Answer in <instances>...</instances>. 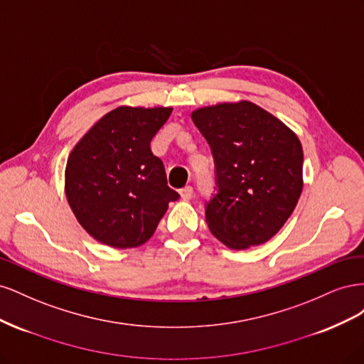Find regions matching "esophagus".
<instances>
[{
    "label": "esophagus",
    "instance_id": "1",
    "mask_svg": "<svg viewBox=\"0 0 364 364\" xmlns=\"http://www.w3.org/2000/svg\"><path fill=\"white\" fill-rule=\"evenodd\" d=\"M179 194L182 197V200H190L193 199V188L191 186H185V188L179 190Z\"/></svg>",
    "mask_w": 364,
    "mask_h": 364
}]
</instances>
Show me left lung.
<instances>
[{
    "label": "left lung",
    "instance_id": "1",
    "mask_svg": "<svg viewBox=\"0 0 364 364\" xmlns=\"http://www.w3.org/2000/svg\"><path fill=\"white\" fill-rule=\"evenodd\" d=\"M191 118L215 162L218 191L205 211L209 230L229 249L266 243L287 222L302 193L299 138L247 100L199 107Z\"/></svg>",
    "mask_w": 364,
    "mask_h": 364
}]
</instances>
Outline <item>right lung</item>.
I'll use <instances>...</instances> for the list:
<instances>
[{"label":"right lung","mask_w":364,"mask_h":364,"mask_svg":"<svg viewBox=\"0 0 364 364\" xmlns=\"http://www.w3.org/2000/svg\"><path fill=\"white\" fill-rule=\"evenodd\" d=\"M173 107L118 106L86 132L65 168V194L77 222L100 243L138 247L155 234L179 194L167 185L150 141Z\"/></svg>","instance_id":"obj_1"}]
</instances>
